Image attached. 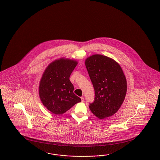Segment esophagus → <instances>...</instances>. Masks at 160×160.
<instances>
[{
	"mask_svg": "<svg viewBox=\"0 0 160 160\" xmlns=\"http://www.w3.org/2000/svg\"><path fill=\"white\" fill-rule=\"evenodd\" d=\"M81 99H82V102H84V98L83 97H81Z\"/></svg>",
	"mask_w": 160,
	"mask_h": 160,
	"instance_id": "34e87169",
	"label": "esophagus"
}]
</instances>
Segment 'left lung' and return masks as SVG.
I'll list each match as a JSON object with an SVG mask.
<instances>
[{
    "label": "left lung",
    "mask_w": 160,
    "mask_h": 160,
    "mask_svg": "<svg viewBox=\"0 0 160 160\" xmlns=\"http://www.w3.org/2000/svg\"><path fill=\"white\" fill-rule=\"evenodd\" d=\"M85 64L95 91L89 108L101 119L112 116L121 107L127 91L122 69L117 62L102 55L90 56Z\"/></svg>",
    "instance_id": "obj_1"
}]
</instances>
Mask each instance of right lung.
I'll use <instances>...</instances> for the list:
<instances>
[{"label": "right lung", "mask_w": 160, "mask_h": 160, "mask_svg": "<svg viewBox=\"0 0 160 160\" xmlns=\"http://www.w3.org/2000/svg\"><path fill=\"white\" fill-rule=\"evenodd\" d=\"M78 62L60 59L48 66L41 79L39 94L43 105L56 115H61L81 98L73 92L74 87L69 78Z\"/></svg>", "instance_id": "right-lung-1"}]
</instances>
